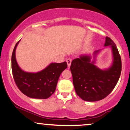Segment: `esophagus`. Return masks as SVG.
<instances>
[{
    "mask_svg": "<svg viewBox=\"0 0 130 130\" xmlns=\"http://www.w3.org/2000/svg\"><path fill=\"white\" fill-rule=\"evenodd\" d=\"M67 64H68V67L69 68L70 67L71 64V62H72V59H71V58H68L67 59Z\"/></svg>",
    "mask_w": 130,
    "mask_h": 130,
    "instance_id": "34e87169",
    "label": "esophagus"
}]
</instances>
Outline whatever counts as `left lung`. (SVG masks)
Returning a JSON list of instances; mask_svg holds the SVG:
<instances>
[{"mask_svg": "<svg viewBox=\"0 0 130 130\" xmlns=\"http://www.w3.org/2000/svg\"><path fill=\"white\" fill-rule=\"evenodd\" d=\"M105 46H111L114 58L111 67L101 70L91 62V56L82 55L71 62V71L76 94L87 101H100L110 94L121 72V59L116 45L111 38H105ZM100 50L94 52L95 55Z\"/></svg>", "mask_w": 130, "mask_h": 130, "instance_id": "left-lung-1", "label": "left lung"}]
</instances>
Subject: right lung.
Listing matches in <instances>:
<instances>
[{
    "mask_svg": "<svg viewBox=\"0 0 130 130\" xmlns=\"http://www.w3.org/2000/svg\"><path fill=\"white\" fill-rule=\"evenodd\" d=\"M19 41L14 46L12 55V71L14 81L19 90L32 98L46 99L55 91L60 75L67 68V62L51 63L42 71L36 73L23 71L16 62L15 51Z\"/></svg>",
    "mask_w": 130,
    "mask_h": 130,
    "instance_id": "1",
    "label": "right lung"
}]
</instances>
